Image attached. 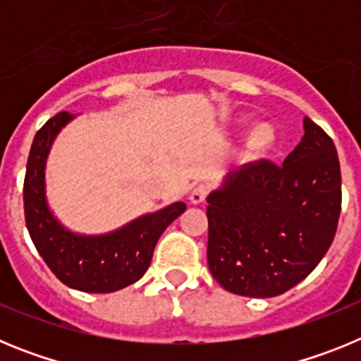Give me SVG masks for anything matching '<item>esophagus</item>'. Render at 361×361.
Wrapping results in <instances>:
<instances>
[{
	"instance_id": "1",
	"label": "esophagus",
	"mask_w": 361,
	"mask_h": 361,
	"mask_svg": "<svg viewBox=\"0 0 361 361\" xmlns=\"http://www.w3.org/2000/svg\"><path fill=\"white\" fill-rule=\"evenodd\" d=\"M209 193V186L208 184H197L190 193V202L191 204H202L206 200Z\"/></svg>"
}]
</instances>
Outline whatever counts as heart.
Returning a JSON list of instances; mask_svg holds the SVG:
<instances>
[{"mask_svg":"<svg viewBox=\"0 0 361 361\" xmlns=\"http://www.w3.org/2000/svg\"><path fill=\"white\" fill-rule=\"evenodd\" d=\"M251 119L250 117H242L237 123L238 132H244L250 126ZM276 145V130L275 126H271L267 123H258L255 124V128L251 130L247 139H245V152L250 153V157L258 159L264 157L266 153L275 148Z\"/></svg>","mask_w":361,"mask_h":361,"instance_id":"obj_1","label":"heart"}]
</instances>
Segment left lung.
<instances>
[{
	"label": "left lung",
	"mask_w": 361,
	"mask_h": 361,
	"mask_svg": "<svg viewBox=\"0 0 361 361\" xmlns=\"http://www.w3.org/2000/svg\"><path fill=\"white\" fill-rule=\"evenodd\" d=\"M342 209L331 137L304 117V137L282 164L231 171L208 195V266L229 293L271 298L295 288L333 244Z\"/></svg>",
	"instance_id": "left-lung-1"
}]
</instances>
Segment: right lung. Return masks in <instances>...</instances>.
<instances>
[{
	"instance_id": "add662e5",
	"label": "right lung",
	"mask_w": 361,
	"mask_h": 361,
	"mask_svg": "<svg viewBox=\"0 0 361 361\" xmlns=\"http://www.w3.org/2000/svg\"><path fill=\"white\" fill-rule=\"evenodd\" d=\"M73 119V114L61 111L34 137L23 186L27 228L37 253L65 286L85 293H114L148 271L159 237L186 212V204L177 200L99 235L66 228L50 208L44 173L56 137Z\"/></svg>"
}]
</instances>
